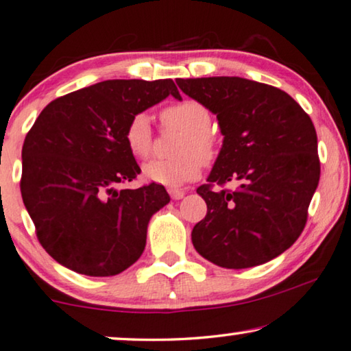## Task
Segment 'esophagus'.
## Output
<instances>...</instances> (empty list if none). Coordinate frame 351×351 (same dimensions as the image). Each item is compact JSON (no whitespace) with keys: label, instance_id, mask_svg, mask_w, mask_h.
Wrapping results in <instances>:
<instances>
[{"label":"esophagus","instance_id":"obj_1","mask_svg":"<svg viewBox=\"0 0 351 351\" xmlns=\"http://www.w3.org/2000/svg\"><path fill=\"white\" fill-rule=\"evenodd\" d=\"M169 195H171L172 199L179 201L185 196V191L184 190H177V188H169Z\"/></svg>","mask_w":351,"mask_h":351}]
</instances>
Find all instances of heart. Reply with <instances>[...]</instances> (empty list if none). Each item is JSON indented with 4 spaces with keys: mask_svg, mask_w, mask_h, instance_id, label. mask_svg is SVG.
<instances>
[{
    "mask_svg": "<svg viewBox=\"0 0 351 351\" xmlns=\"http://www.w3.org/2000/svg\"><path fill=\"white\" fill-rule=\"evenodd\" d=\"M165 126L184 131L176 147L174 160H154L142 166V177L150 184L180 186L199 177L202 162L217 154V139L210 133L212 115L199 101L184 99L161 110ZM125 144L131 155L145 160L152 152V126L145 114H138L125 128Z\"/></svg>",
    "mask_w": 351,
    "mask_h": 351,
    "instance_id": "heart-1",
    "label": "heart"
}]
</instances>
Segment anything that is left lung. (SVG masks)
<instances>
[{
	"mask_svg": "<svg viewBox=\"0 0 351 351\" xmlns=\"http://www.w3.org/2000/svg\"><path fill=\"white\" fill-rule=\"evenodd\" d=\"M217 115L223 145L197 195L207 213L191 231L196 252L226 269L274 260L296 242L319 180L317 131L291 96L243 77L177 79ZM239 180L234 192L213 183Z\"/></svg>",
	"mask_w": 351,
	"mask_h": 351,
	"instance_id": "left-lung-1",
	"label": "left lung"
}]
</instances>
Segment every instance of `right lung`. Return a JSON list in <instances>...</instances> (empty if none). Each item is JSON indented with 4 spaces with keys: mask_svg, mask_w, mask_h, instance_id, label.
Returning a JSON list of instances; mask_svg holds the SVG:
<instances>
[{
    "mask_svg": "<svg viewBox=\"0 0 351 351\" xmlns=\"http://www.w3.org/2000/svg\"><path fill=\"white\" fill-rule=\"evenodd\" d=\"M172 95L171 79H117L44 108L22 149L23 204L45 252L90 277H110L139 260L152 215L171 201L163 185L117 190L141 172L125 144L134 115Z\"/></svg>",
    "mask_w": 351,
    "mask_h": 351,
    "instance_id": "right-lung-1",
    "label": "right lung"
}]
</instances>
